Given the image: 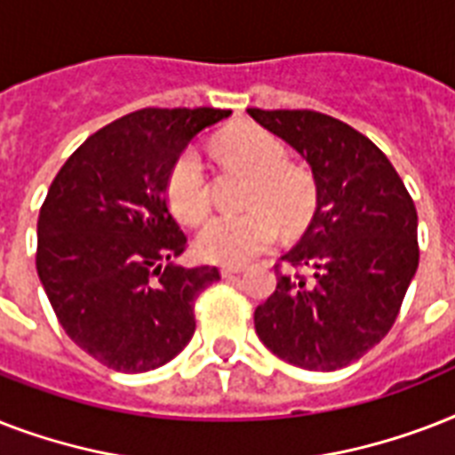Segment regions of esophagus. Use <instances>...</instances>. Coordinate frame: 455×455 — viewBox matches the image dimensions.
I'll return each instance as SVG.
<instances>
[{"mask_svg": "<svg viewBox=\"0 0 455 455\" xmlns=\"http://www.w3.org/2000/svg\"><path fill=\"white\" fill-rule=\"evenodd\" d=\"M238 274H243V267H221V276L224 278L238 276Z\"/></svg>", "mask_w": 455, "mask_h": 455, "instance_id": "34e87169", "label": "esophagus"}]
</instances>
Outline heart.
Segmentation results:
<instances>
[{"label": "heart", "mask_w": 455, "mask_h": 455, "mask_svg": "<svg viewBox=\"0 0 455 455\" xmlns=\"http://www.w3.org/2000/svg\"><path fill=\"white\" fill-rule=\"evenodd\" d=\"M221 163L250 174L241 214H221L203 227L196 238L200 259L212 264L250 262L285 231H298L316 210V179L302 164L288 163V148L271 132L257 124L234 127L214 141ZM170 210L184 224H200L210 212V184L196 151L186 148L174 157L164 179Z\"/></svg>", "instance_id": "heart-1"}]
</instances>
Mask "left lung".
I'll return each instance as SVG.
<instances>
[{
    "label": "left lung",
    "mask_w": 455,
    "mask_h": 455,
    "mask_svg": "<svg viewBox=\"0 0 455 455\" xmlns=\"http://www.w3.org/2000/svg\"><path fill=\"white\" fill-rule=\"evenodd\" d=\"M248 116L302 153L318 186L309 228L281 257L283 274L255 309L271 352L307 371H338L373 349L395 325L416 276L418 212L387 156L361 132L316 110Z\"/></svg>",
    "instance_id": "8db88e82"
}]
</instances>
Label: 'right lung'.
I'll return each instance as SVG.
<instances>
[{
  "mask_svg": "<svg viewBox=\"0 0 455 455\" xmlns=\"http://www.w3.org/2000/svg\"><path fill=\"white\" fill-rule=\"evenodd\" d=\"M220 108H144L106 124L53 177L37 220L39 281L75 345L120 373L177 356L196 331L193 304L217 267L174 264L186 235L164 179Z\"/></svg>",
  "mask_w": 455,
  "mask_h": 455,
  "instance_id": "obj_1",
  "label": "right lung"
}]
</instances>
